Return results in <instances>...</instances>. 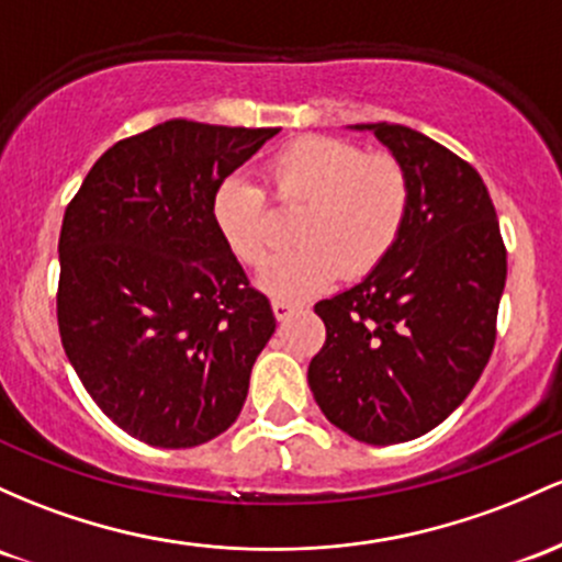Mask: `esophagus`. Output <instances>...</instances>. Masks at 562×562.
I'll use <instances>...</instances> for the list:
<instances>
[{"instance_id":"34e87169","label":"esophagus","mask_w":562,"mask_h":562,"mask_svg":"<svg viewBox=\"0 0 562 562\" xmlns=\"http://www.w3.org/2000/svg\"><path fill=\"white\" fill-rule=\"evenodd\" d=\"M271 310H274V317L280 319V323H285V319L299 310V304H293V301H285V299H274L271 301Z\"/></svg>"}]
</instances>
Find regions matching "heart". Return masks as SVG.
<instances>
[{
    "mask_svg": "<svg viewBox=\"0 0 562 562\" xmlns=\"http://www.w3.org/2000/svg\"><path fill=\"white\" fill-rule=\"evenodd\" d=\"M267 189L282 211H301V245L271 258L258 280L285 301L323 291L338 274L373 271L397 245L411 211L408 172L392 154H366L330 135H304L271 154ZM211 215L237 261H267L277 221L261 187L243 176L224 178L213 191Z\"/></svg>",
    "mask_w": 562,
    "mask_h": 562,
    "instance_id": "1",
    "label": "heart"
}]
</instances>
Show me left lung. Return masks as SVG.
Wrapping results in <instances>:
<instances>
[{
  "label": "left lung",
  "mask_w": 562,
  "mask_h": 562,
  "mask_svg": "<svg viewBox=\"0 0 562 562\" xmlns=\"http://www.w3.org/2000/svg\"><path fill=\"white\" fill-rule=\"evenodd\" d=\"M403 165L411 211L390 256L314 304L325 344L310 390L330 424L368 446L427 435L488 366L507 248L480 172L405 125H355Z\"/></svg>",
  "instance_id": "1"
}]
</instances>
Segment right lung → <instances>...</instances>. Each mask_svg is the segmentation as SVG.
<instances>
[{"label":"right lung","instance_id":"obj_1","mask_svg":"<svg viewBox=\"0 0 562 562\" xmlns=\"http://www.w3.org/2000/svg\"><path fill=\"white\" fill-rule=\"evenodd\" d=\"M280 127L170 120L116 140L60 226L58 330L95 405L157 448L237 422L277 323L213 224V191Z\"/></svg>","mask_w":562,"mask_h":562}]
</instances>
